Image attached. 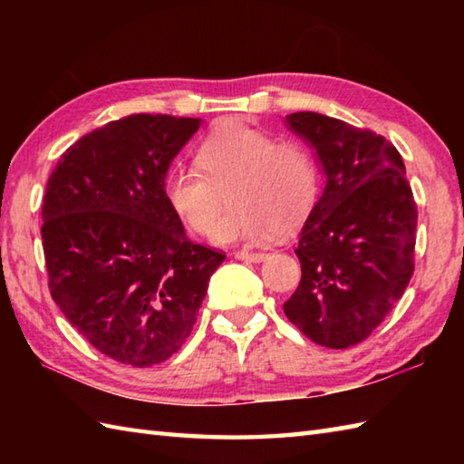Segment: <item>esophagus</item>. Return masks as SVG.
I'll use <instances>...</instances> for the list:
<instances>
[{
  "label": "esophagus",
  "instance_id": "esophagus-1",
  "mask_svg": "<svg viewBox=\"0 0 464 464\" xmlns=\"http://www.w3.org/2000/svg\"><path fill=\"white\" fill-rule=\"evenodd\" d=\"M235 257L241 259V261L261 263V261H265V257H267V255H265V253H249V251H239V253H235Z\"/></svg>",
  "mask_w": 464,
  "mask_h": 464
}]
</instances>
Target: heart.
I'll use <instances>...</instances> for the list:
<instances>
[{
  "label": "heart",
  "instance_id": "obj_1",
  "mask_svg": "<svg viewBox=\"0 0 464 464\" xmlns=\"http://www.w3.org/2000/svg\"><path fill=\"white\" fill-rule=\"evenodd\" d=\"M197 167L171 165L165 197L195 233L209 229L227 196L231 205L215 221L217 245L259 243L277 227L299 225L319 195V165L297 140H277L251 125H235L209 137Z\"/></svg>",
  "mask_w": 464,
  "mask_h": 464
}]
</instances>
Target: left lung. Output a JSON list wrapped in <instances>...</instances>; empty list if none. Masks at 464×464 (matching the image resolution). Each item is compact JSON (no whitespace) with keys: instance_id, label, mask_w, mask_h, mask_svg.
Listing matches in <instances>:
<instances>
[{"instance_id":"8db88e82","label":"left lung","mask_w":464,"mask_h":464,"mask_svg":"<svg viewBox=\"0 0 464 464\" xmlns=\"http://www.w3.org/2000/svg\"><path fill=\"white\" fill-rule=\"evenodd\" d=\"M317 157L324 189L299 233L301 283L283 304L303 334L347 349L379 327L412 277L417 207L382 135L334 117H285Z\"/></svg>"}]
</instances>
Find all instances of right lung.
<instances>
[{
    "mask_svg": "<svg viewBox=\"0 0 464 464\" xmlns=\"http://www.w3.org/2000/svg\"><path fill=\"white\" fill-rule=\"evenodd\" d=\"M195 117L137 113L83 135L57 161L42 209L52 297L83 339L131 367L181 349L219 251L187 239L165 197Z\"/></svg>",
    "mask_w": 464,
    "mask_h": 464,
    "instance_id": "obj_1",
    "label": "right lung"
}]
</instances>
